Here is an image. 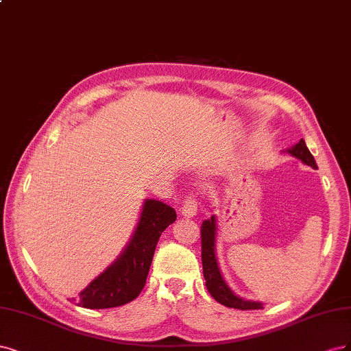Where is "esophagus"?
Here are the masks:
<instances>
[{"mask_svg": "<svg viewBox=\"0 0 351 351\" xmlns=\"http://www.w3.org/2000/svg\"><path fill=\"white\" fill-rule=\"evenodd\" d=\"M197 210H198V202H197V198L194 195H188L182 204V208H180V211H182V214L185 217H194L197 214Z\"/></svg>", "mask_w": 351, "mask_h": 351, "instance_id": "1", "label": "esophagus"}]
</instances>
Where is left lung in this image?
I'll list each match as a JSON object with an SVG mask.
<instances>
[{
	"instance_id": "obj_1",
	"label": "left lung",
	"mask_w": 351,
	"mask_h": 351,
	"mask_svg": "<svg viewBox=\"0 0 351 351\" xmlns=\"http://www.w3.org/2000/svg\"><path fill=\"white\" fill-rule=\"evenodd\" d=\"M291 156L298 157L304 165H308L313 169H316L315 159L311 154L309 149L304 144L303 140H300L295 147H291L289 150ZM216 243V219L214 216L210 220H204L201 224V259H202V273H204L206 286L210 291V295L216 299L219 303L224 304L228 308H234L241 311H252V309H263V304L258 302L243 300L233 295V291L226 285L220 269L217 267L216 254H214V245Z\"/></svg>"
}]
</instances>
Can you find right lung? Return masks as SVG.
<instances>
[{"label": "right lung", "instance_id": "add662e5", "mask_svg": "<svg viewBox=\"0 0 351 351\" xmlns=\"http://www.w3.org/2000/svg\"><path fill=\"white\" fill-rule=\"evenodd\" d=\"M175 220L176 213L172 207L156 199H145L127 250L80 293L78 306L108 309L122 306L137 298L145 285L159 237Z\"/></svg>", "mask_w": 351, "mask_h": 351}]
</instances>
